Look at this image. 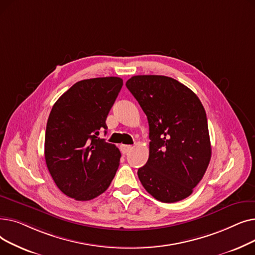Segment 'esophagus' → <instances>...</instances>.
I'll list each match as a JSON object with an SVG mask.
<instances>
[{
  "label": "esophagus",
  "instance_id": "esophagus-1",
  "mask_svg": "<svg viewBox=\"0 0 255 255\" xmlns=\"http://www.w3.org/2000/svg\"><path fill=\"white\" fill-rule=\"evenodd\" d=\"M120 148H121V152L123 154H127L132 149V146L129 144H121Z\"/></svg>",
  "mask_w": 255,
  "mask_h": 255
}]
</instances>
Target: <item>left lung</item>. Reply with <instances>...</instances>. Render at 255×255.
I'll return each instance as SVG.
<instances>
[{
	"label": "left lung",
	"instance_id": "obj_1",
	"mask_svg": "<svg viewBox=\"0 0 255 255\" xmlns=\"http://www.w3.org/2000/svg\"><path fill=\"white\" fill-rule=\"evenodd\" d=\"M149 122L150 152L140 183L162 203L188 197L211 160L207 115L195 94L163 75H135L126 83Z\"/></svg>",
	"mask_w": 255,
	"mask_h": 255
}]
</instances>
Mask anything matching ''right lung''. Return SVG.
Here are the masks:
<instances>
[{
    "instance_id": "right-lung-1",
    "label": "right lung",
    "mask_w": 255,
    "mask_h": 255,
    "mask_svg": "<svg viewBox=\"0 0 255 255\" xmlns=\"http://www.w3.org/2000/svg\"><path fill=\"white\" fill-rule=\"evenodd\" d=\"M120 77L80 80L53 104L44 142L48 171L58 188L75 200H90L109 188L121 153L98 137L122 89Z\"/></svg>"
}]
</instances>
